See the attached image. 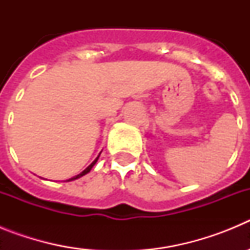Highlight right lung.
I'll return each instance as SVG.
<instances>
[{"instance_id": "right-lung-1", "label": "right lung", "mask_w": 250, "mask_h": 250, "mask_svg": "<svg viewBox=\"0 0 250 250\" xmlns=\"http://www.w3.org/2000/svg\"><path fill=\"white\" fill-rule=\"evenodd\" d=\"M99 156H100V155H99ZM99 156H98V158H96V159H95V160H94V161H92L91 164H90V165H89V167H86V169H85V170H83V171H81V173H80V174H77V175L72 176V178L67 179V180H66V182H72V180H76V179L81 178V176H83V175H86V174H87V173H90V170H91V169H92V167H94V165H95V164H96V161H98Z\"/></svg>"}]
</instances>
